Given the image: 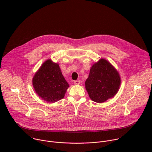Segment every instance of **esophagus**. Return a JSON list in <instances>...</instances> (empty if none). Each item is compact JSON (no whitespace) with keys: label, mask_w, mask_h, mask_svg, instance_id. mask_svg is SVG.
Masks as SVG:
<instances>
[{"label":"esophagus","mask_w":152,"mask_h":152,"mask_svg":"<svg viewBox=\"0 0 152 152\" xmlns=\"http://www.w3.org/2000/svg\"><path fill=\"white\" fill-rule=\"evenodd\" d=\"M74 84L75 85H79L80 84V80H75V81H74Z\"/></svg>","instance_id":"esophagus-1"}]
</instances>
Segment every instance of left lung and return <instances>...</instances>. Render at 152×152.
<instances>
[{
  "instance_id": "left-lung-1",
  "label": "left lung",
  "mask_w": 152,
  "mask_h": 152,
  "mask_svg": "<svg viewBox=\"0 0 152 152\" xmlns=\"http://www.w3.org/2000/svg\"><path fill=\"white\" fill-rule=\"evenodd\" d=\"M120 83L117 70L110 62L102 58L91 67L85 81V88L93 101L103 103L117 93Z\"/></svg>"
}]
</instances>
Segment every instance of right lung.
I'll use <instances>...</instances> for the list:
<instances>
[{"label":"right lung","instance_id":"1","mask_svg":"<svg viewBox=\"0 0 152 152\" xmlns=\"http://www.w3.org/2000/svg\"><path fill=\"white\" fill-rule=\"evenodd\" d=\"M32 84L39 97L54 103L64 98L69 85L63 76L59 64L48 59L35 73Z\"/></svg>","mask_w":152,"mask_h":152}]
</instances>
